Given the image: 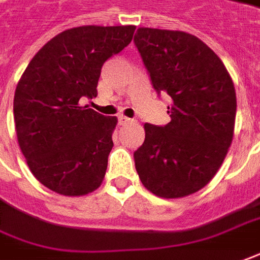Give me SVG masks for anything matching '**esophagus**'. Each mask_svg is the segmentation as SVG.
I'll list each match as a JSON object with an SVG mask.
<instances>
[{"mask_svg": "<svg viewBox=\"0 0 260 260\" xmlns=\"http://www.w3.org/2000/svg\"><path fill=\"white\" fill-rule=\"evenodd\" d=\"M118 121H119V125H126V123L134 122V119H131V118H128V116H123V115L119 116V118H118Z\"/></svg>", "mask_w": 260, "mask_h": 260, "instance_id": "1", "label": "esophagus"}]
</instances>
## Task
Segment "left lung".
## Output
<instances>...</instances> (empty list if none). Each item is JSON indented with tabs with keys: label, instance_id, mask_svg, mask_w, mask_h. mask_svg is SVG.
I'll list each match as a JSON object with an SVG mask.
<instances>
[{
	"label": "left lung",
	"instance_id": "obj_1",
	"mask_svg": "<svg viewBox=\"0 0 260 260\" xmlns=\"http://www.w3.org/2000/svg\"><path fill=\"white\" fill-rule=\"evenodd\" d=\"M134 41L156 92L172 98L171 122L144 125V144L134 153L137 172L156 197H188L212 181L232 144L234 81L220 58L192 34L142 26Z\"/></svg>",
	"mask_w": 260,
	"mask_h": 260
}]
</instances>
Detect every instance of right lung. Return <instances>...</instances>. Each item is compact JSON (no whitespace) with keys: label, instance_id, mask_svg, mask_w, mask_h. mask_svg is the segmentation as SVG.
<instances>
[{"label":"right lung","instance_id":"right-lung-1","mask_svg":"<svg viewBox=\"0 0 260 260\" xmlns=\"http://www.w3.org/2000/svg\"><path fill=\"white\" fill-rule=\"evenodd\" d=\"M135 25L71 28L29 61L14 95L21 152L44 186L63 197L98 189L107 172L116 116H104L81 98L96 96L101 68L121 52Z\"/></svg>","mask_w":260,"mask_h":260}]
</instances>
